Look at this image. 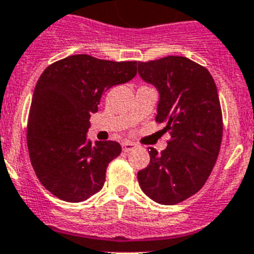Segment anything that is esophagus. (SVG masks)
I'll return each mask as SVG.
<instances>
[{"label":"esophagus","instance_id":"1","mask_svg":"<svg viewBox=\"0 0 254 254\" xmlns=\"http://www.w3.org/2000/svg\"><path fill=\"white\" fill-rule=\"evenodd\" d=\"M121 146H123L124 152H129V151L134 150V148H137L138 144L133 143V142H123V144H121Z\"/></svg>","mask_w":254,"mask_h":254}]
</instances>
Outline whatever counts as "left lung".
Returning a JSON list of instances; mask_svg holds the SVG:
<instances>
[{
  "mask_svg": "<svg viewBox=\"0 0 254 254\" xmlns=\"http://www.w3.org/2000/svg\"><path fill=\"white\" fill-rule=\"evenodd\" d=\"M138 73L160 94L157 123H167L168 147L148 148L150 164L138 172V182L150 199L174 205L205 185L218 157L223 123L212 74L185 57L138 62Z\"/></svg>",
  "mask_w": 254,
  "mask_h": 254,
  "instance_id": "8db88e82",
  "label": "left lung"
}]
</instances>
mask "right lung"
<instances>
[{
	"label": "right lung",
	"mask_w": 254,
	"mask_h": 254,
	"mask_svg": "<svg viewBox=\"0 0 254 254\" xmlns=\"http://www.w3.org/2000/svg\"><path fill=\"white\" fill-rule=\"evenodd\" d=\"M137 74V62L71 55L49 65L38 78L27 125L35 173L49 192L80 203L99 192L108 164L120 155L114 140L86 139L90 115L104 91Z\"/></svg>",
	"instance_id": "add662e5"
}]
</instances>
